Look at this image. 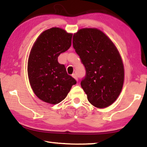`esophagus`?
Here are the masks:
<instances>
[{
	"instance_id": "34e87169",
	"label": "esophagus",
	"mask_w": 147,
	"mask_h": 147,
	"mask_svg": "<svg viewBox=\"0 0 147 147\" xmlns=\"http://www.w3.org/2000/svg\"><path fill=\"white\" fill-rule=\"evenodd\" d=\"M72 76H73L76 81H78V78H77V76H76V74L75 73H73V74H72Z\"/></svg>"
}]
</instances>
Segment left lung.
Listing matches in <instances>:
<instances>
[{
    "label": "left lung",
    "mask_w": 147,
    "mask_h": 147,
    "mask_svg": "<svg viewBox=\"0 0 147 147\" xmlns=\"http://www.w3.org/2000/svg\"><path fill=\"white\" fill-rule=\"evenodd\" d=\"M73 47L86 69L81 86L89 102L98 108L113 104L121 93L124 67L117 49L102 32L83 28L74 34Z\"/></svg>",
    "instance_id": "1"
}]
</instances>
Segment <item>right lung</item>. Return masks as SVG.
<instances>
[{"mask_svg":"<svg viewBox=\"0 0 147 147\" xmlns=\"http://www.w3.org/2000/svg\"><path fill=\"white\" fill-rule=\"evenodd\" d=\"M72 37L55 27L41 33L32 47L28 61L30 84L36 95L45 102H60L76 84L58 61L59 54L71 47Z\"/></svg>","mask_w":147,"mask_h":147,"instance_id":"right-lung-1","label":"right lung"}]
</instances>
